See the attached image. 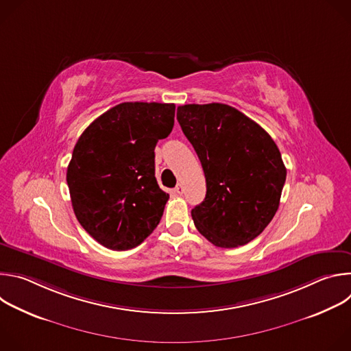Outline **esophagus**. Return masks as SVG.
I'll list each match as a JSON object with an SVG mask.
<instances>
[{
  "label": "esophagus",
  "mask_w": 351,
  "mask_h": 351,
  "mask_svg": "<svg viewBox=\"0 0 351 351\" xmlns=\"http://www.w3.org/2000/svg\"><path fill=\"white\" fill-rule=\"evenodd\" d=\"M175 193L179 194V195H182V194H183V184L179 183V184L175 187Z\"/></svg>",
  "instance_id": "1"
}]
</instances>
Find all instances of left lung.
Wrapping results in <instances>:
<instances>
[{"label": "left lung", "mask_w": 351, "mask_h": 351, "mask_svg": "<svg viewBox=\"0 0 351 351\" xmlns=\"http://www.w3.org/2000/svg\"><path fill=\"white\" fill-rule=\"evenodd\" d=\"M176 118L206 175L204 202L191 210L195 228L217 247L252 241L279 207L286 168L278 145L226 104L180 106Z\"/></svg>", "instance_id": "left-lung-1"}]
</instances>
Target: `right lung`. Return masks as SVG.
<instances>
[{
	"label": "right lung",
	"instance_id": "add662e5",
	"mask_svg": "<svg viewBox=\"0 0 351 351\" xmlns=\"http://www.w3.org/2000/svg\"><path fill=\"white\" fill-rule=\"evenodd\" d=\"M173 122L175 104L122 103L79 137L66 182L79 223L99 244L133 248L160 223L169 194L156 179L154 148Z\"/></svg>",
	"mask_w": 351,
	"mask_h": 351
}]
</instances>
